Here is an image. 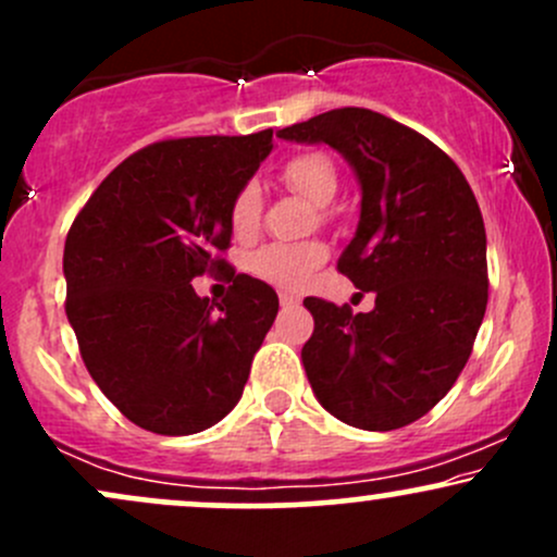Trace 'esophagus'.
<instances>
[{
  "label": "esophagus",
  "instance_id": "esophagus-1",
  "mask_svg": "<svg viewBox=\"0 0 557 557\" xmlns=\"http://www.w3.org/2000/svg\"><path fill=\"white\" fill-rule=\"evenodd\" d=\"M298 304L300 298L293 296V293H280V306H283V309H290V306H298Z\"/></svg>",
  "mask_w": 557,
  "mask_h": 557
}]
</instances>
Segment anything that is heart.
<instances>
[{"label": "heart", "mask_w": 557, "mask_h": 557, "mask_svg": "<svg viewBox=\"0 0 557 557\" xmlns=\"http://www.w3.org/2000/svg\"><path fill=\"white\" fill-rule=\"evenodd\" d=\"M280 177L290 190L304 196L314 207H327L341 188L335 162L324 151H298L280 170ZM261 188L257 181L243 183L230 201V227L238 238H251L261 225ZM327 259V246L319 240L270 243L248 259V270L267 283L298 290L311 280L317 267Z\"/></svg>", "instance_id": "b5f03b06"}]
</instances>
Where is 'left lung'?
<instances>
[{
    "mask_svg": "<svg viewBox=\"0 0 557 557\" xmlns=\"http://www.w3.org/2000/svg\"><path fill=\"white\" fill-rule=\"evenodd\" d=\"M327 144L361 183V220L337 270L374 309L306 298L314 332L300 350L317 400L335 419L389 432L456 385L487 309V235L474 190L440 146L385 114L343 107L283 127Z\"/></svg>",
    "mask_w": 557,
    "mask_h": 557,
    "instance_id": "left-lung-1",
    "label": "left lung"
}]
</instances>
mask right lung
Returning <instances> with one entry per match:
<instances>
[{"label":"right lung","mask_w":557,"mask_h":557,"mask_svg":"<svg viewBox=\"0 0 557 557\" xmlns=\"http://www.w3.org/2000/svg\"><path fill=\"white\" fill-rule=\"evenodd\" d=\"M272 151L251 136L170 138L117 164L65 240V311L88 374L140 430L194 434L240 400L280 300L235 274L230 201ZM227 271L228 296H195L201 273Z\"/></svg>","instance_id":"1"}]
</instances>
